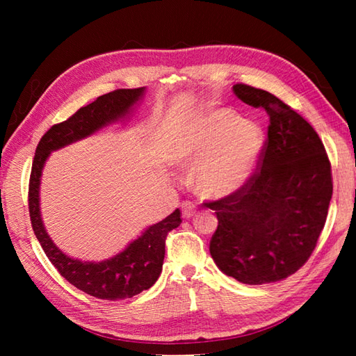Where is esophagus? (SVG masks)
<instances>
[{
  "label": "esophagus",
  "instance_id": "34e87169",
  "mask_svg": "<svg viewBox=\"0 0 356 356\" xmlns=\"http://www.w3.org/2000/svg\"><path fill=\"white\" fill-rule=\"evenodd\" d=\"M195 214V205L193 202H184L182 203V217L184 218H190Z\"/></svg>",
  "mask_w": 356,
  "mask_h": 356
}]
</instances>
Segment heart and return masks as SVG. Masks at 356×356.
Segmentation results:
<instances>
[{"label":"heart","instance_id":"heart-1","mask_svg":"<svg viewBox=\"0 0 356 356\" xmlns=\"http://www.w3.org/2000/svg\"><path fill=\"white\" fill-rule=\"evenodd\" d=\"M264 147L260 125L231 108H216L180 128L168 156L177 168L193 170L191 184L202 199L225 200L251 184Z\"/></svg>","mask_w":356,"mask_h":356}]
</instances>
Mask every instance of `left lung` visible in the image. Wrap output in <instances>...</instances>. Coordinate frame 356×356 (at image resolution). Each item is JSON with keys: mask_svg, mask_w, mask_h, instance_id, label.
<instances>
[{"mask_svg": "<svg viewBox=\"0 0 356 356\" xmlns=\"http://www.w3.org/2000/svg\"><path fill=\"white\" fill-rule=\"evenodd\" d=\"M232 92L268 113V140L251 184L209 203L218 220L209 252L240 283H274L295 274L316 246L332 199L330 162L312 125L277 96L245 84Z\"/></svg>", "mask_w": 356, "mask_h": 356, "instance_id": "obj_1", "label": "left lung"}]
</instances>
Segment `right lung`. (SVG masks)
Returning <instances> with one entry per match:
<instances>
[{
    "label": "right lung",
    "mask_w": 356,
    "mask_h": 356,
    "mask_svg": "<svg viewBox=\"0 0 356 356\" xmlns=\"http://www.w3.org/2000/svg\"><path fill=\"white\" fill-rule=\"evenodd\" d=\"M147 88H122L99 96L79 108L65 122L53 125L36 147L29 186V213L45 255L67 282L79 291L101 300L131 298L149 289L162 272L166 234L180 225V209L148 226L122 251L102 261H82L61 251L45 229L41 216V177L53 151L84 140L113 124L130 119L145 97Z\"/></svg>",
    "instance_id": "obj_1"
}]
</instances>
